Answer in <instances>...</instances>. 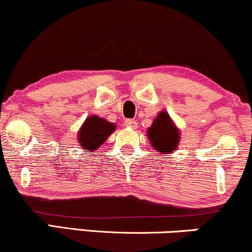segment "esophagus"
<instances>
[{
	"label": "esophagus",
	"mask_w": 252,
	"mask_h": 252,
	"mask_svg": "<svg viewBox=\"0 0 252 252\" xmlns=\"http://www.w3.org/2000/svg\"><path fill=\"white\" fill-rule=\"evenodd\" d=\"M125 126L127 127V128H132V129H135L138 127V123L135 120H131V119H127V120H125Z\"/></svg>",
	"instance_id": "obj_1"
}]
</instances>
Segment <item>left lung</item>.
<instances>
[{
  "mask_svg": "<svg viewBox=\"0 0 252 252\" xmlns=\"http://www.w3.org/2000/svg\"><path fill=\"white\" fill-rule=\"evenodd\" d=\"M150 144L158 154H172L180 144L181 132L168 112L160 111L148 128Z\"/></svg>",
  "mask_w": 252,
  "mask_h": 252,
  "instance_id": "1",
  "label": "left lung"
}]
</instances>
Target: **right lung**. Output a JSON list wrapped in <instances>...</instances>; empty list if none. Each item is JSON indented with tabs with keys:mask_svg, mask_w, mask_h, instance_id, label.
I'll list each match as a JSON object with an SVG mask.
<instances>
[{
	"mask_svg": "<svg viewBox=\"0 0 252 252\" xmlns=\"http://www.w3.org/2000/svg\"><path fill=\"white\" fill-rule=\"evenodd\" d=\"M115 124L109 123L97 115H90L84 120L77 133L78 145L83 150L96 151L107 140V138L115 131Z\"/></svg>",
	"mask_w": 252,
	"mask_h": 252,
	"instance_id": "1",
	"label": "right lung"
}]
</instances>
